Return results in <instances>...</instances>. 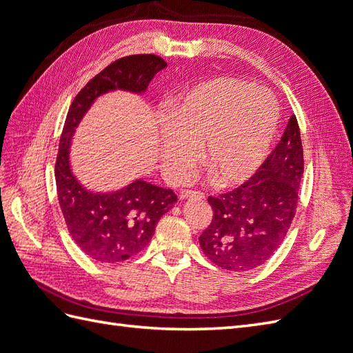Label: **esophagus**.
<instances>
[{
	"label": "esophagus",
	"instance_id": "1",
	"mask_svg": "<svg viewBox=\"0 0 353 353\" xmlns=\"http://www.w3.org/2000/svg\"><path fill=\"white\" fill-rule=\"evenodd\" d=\"M179 199H205V193L200 190H183L179 193Z\"/></svg>",
	"mask_w": 353,
	"mask_h": 353
}]
</instances>
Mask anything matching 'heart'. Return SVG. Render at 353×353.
<instances>
[{
	"mask_svg": "<svg viewBox=\"0 0 353 353\" xmlns=\"http://www.w3.org/2000/svg\"><path fill=\"white\" fill-rule=\"evenodd\" d=\"M280 122L275 97L234 78H216L196 85L174 104L160 125L159 152L175 179L200 157L221 184L248 179L272 145Z\"/></svg>",
	"mask_w": 353,
	"mask_h": 353,
	"instance_id": "heart-1",
	"label": "heart"
}]
</instances>
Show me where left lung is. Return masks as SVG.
<instances>
[{
	"label": "left lung",
	"instance_id": "8db88e82",
	"mask_svg": "<svg viewBox=\"0 0 353 353\" xmlns=\"http://www.w3.org/2000/svg\"><path fill=\"white\" fill-rule=\"evenodd\" d=\"M305 160L301 130L292 114L281 140L248 181L219 196L200 248L219 268L245 272L258 268L280 248L296 215Z\"/></svg>",
	"mask_w": 353,
	"mask_h": 353
}]
</instances>
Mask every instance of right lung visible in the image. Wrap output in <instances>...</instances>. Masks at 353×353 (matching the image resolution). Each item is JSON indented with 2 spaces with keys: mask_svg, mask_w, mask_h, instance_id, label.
Returning <instances> with one entry per match:
<instances>
[{
  "mask_svg": "<svg viewBox=\"0 0 353 353\" xmlns=\"http://www.w3.org/2000/svg\"><path fill=\"white\" fill-rule=\"evenodd\" d=\"M163 68L166 61L154 54L117 59L85 85L68 112L56 159L57 196L70 237L97 262L117 263L140 253L150 243L159 219L178 199L172 190L141 179L117 193H90L70 172L72 135L99 95L112 90L143 92Z\"/></svg>",
  "mask_w": 353,
  "mask_h": 353,
  "instance_id": "right-lung-1",
  "label": "right lung"
}]
</instances>
